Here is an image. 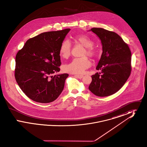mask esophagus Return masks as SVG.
<instances>
[{
    "instance_id": "1",
    "label": "esophagus",
    "mask_w": 147,
    "mask_h": 147,
    "mask_svg": "<svg viewBox=\"0 0 147 147\" xmlns=\"http://www.w3.org/2000/svg\"><path fill=\"white\" fill-rule=\"evenodd\" d=\"M75 76L79 79H82L83 77V76H82V75H76Z\"/></svg>"
}]
</instances>
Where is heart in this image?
I'll use <instances>...</instances> for the list:
<instances>
[{
  "label": "heart",
  "instance_id": "b5f03b06",
  "mask_svg": "<svg viewBox=\"0 0 147 147\" xmlns=\"http://www.w3.org/2000/svg\"><path fill=\"white\" fill-rule=\"evenodd\" d=\"M76 42L80 43L85 47L83 56L92 57L95 54V51L93 48L94 42L90 37L86 35H78L74 37ZM71 43L65 39L61 43L59 47V54L63 58H66L70 56ZM91 65L90 61L86 57L82 58H75L70 62L63 66V70L65 72L71 74H82L85 70Z\"/></svg>",
  "mask_w": 147,
  "mask_h": 147
}]
</instances>
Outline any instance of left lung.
<instances>
[{
	"label": "left lung",
	"mask_w": 147,
	"mask_h": 147,
	"mask_svg": "<svg viewBox=\"0 0 147 147\" xmlns=\"http://www.w3.org/2000/svg\"><path fill=\"white\" fill-rule=\"evenodd\" d=\"M89 31L101 40L102 53L96 68L101 73L91 76L89 89L98 96H110L119 91L131 74V52L128 45L116 33L97 28Z\"/></svg>",
	"instance_id": "8db88e82"
}]
</instances>
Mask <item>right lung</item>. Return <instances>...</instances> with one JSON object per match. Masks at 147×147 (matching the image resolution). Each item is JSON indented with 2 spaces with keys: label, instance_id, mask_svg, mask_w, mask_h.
<instances>
[{
  "label": "right lung",
  "instance_id": "add662e5",
  "mask_svg": "<svg viewBox=\"0 0 147 147\" xmlns=\"http://www.w3.org/2000/svg\"><path fill=\"white\" fill-rule=\"evenodd\" d=\"M70 28L43 32L28 39L15 58V78L25 94L34 101L49 103L63 91L68 74L60 71L59 47Z\"/></svg>",
  "mask_w": 147,
  "mask_h": 147
}]
</instances>
